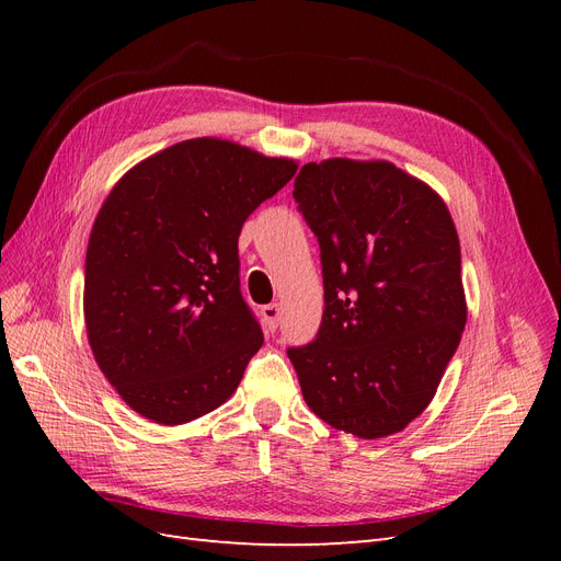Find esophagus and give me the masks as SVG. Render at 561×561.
<instances>
[{"label":"esophagus","mask_w":561,"mask_h":561,"mask_svg":"<svg viewBox=\"0 0 561 561\" xmlns=\"http://www.w3.org/2000/svg\"><path fill=\"white\" fill-rule=\"evenodd\" d=\"M262 320H264V328L268 332H274L278 328V320H280L278 304H266V307H262Z\"/></svg>","instance_id":"obj_1"}]
</instances>
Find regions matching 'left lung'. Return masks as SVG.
Returning a JSON list of instances; mask_svg holds the SVG:
<instances>
[{
    "label": "left lung",
    "instance_id": "1",
    "mask_svg": "<svg viewBox=\"0 0 561 561\" xmlns=\"http://www.w3.org/2000/svg\"><path fill=\"white\" fill-rule=\"evenodd\" d=\"M293 196L325 285L316 339L287 348L301 396L336 431L400 433L431 404L466 328L454 219L390 161L307 163Z\"/></svg>",
    "mask_w": 561,
    "mask_h": 561
}]
</instances>
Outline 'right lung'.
I'll return each mask as SVG.
<instances>
[{"instance_id": "right-lung-1", "label": "right lung", "mask_w": 561, "mask_h": 561, "mask_svg": "<svg viewBox=\"0 0 561 561\" xmlns=\"http://www.w3.org/2000/svg\"><path fill=\"white\" fill-rule=\"evenodd\" d=\"M295 173L293 159L194 138L112 186L89 239L83 320L98 367L133 412L180 426L239 388L264 344L241 297L239 236Z\"/></svg>"}]
</instances>
